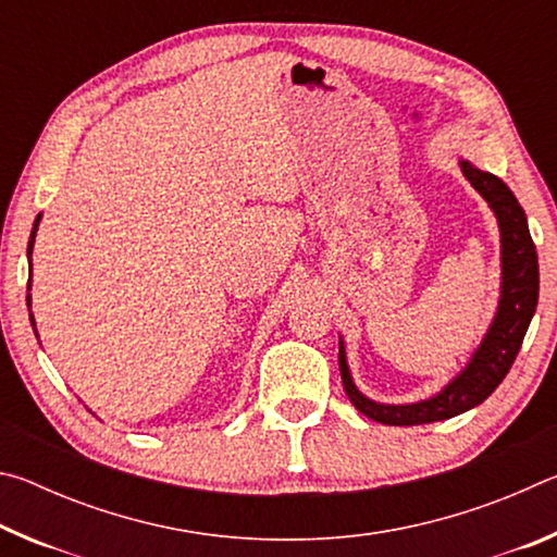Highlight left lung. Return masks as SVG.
Returning <instances> with one entry per match:
<instances>
[{"instance_id": "left-lung-1", "label": "left lung", "mask_w": 557, "mask_h": 557, "mask_svg": "<svg viewBox=\"0 0 557 557\" xmlns=\"http://www.w3.org/2000/svg\"><path fill=\"white\" fill-rule=\"evenodd\" d=\"M461 172L492 206L498 228H502L504 282L498 312L467 369L435 398L412 405H381L358 393L351 373H348L344 344L338 346V369H342L346 395L358 412L375 422H383V425H425V422L455 418V414L484 403L511 371L528 324L533 319L535 305H539V256H535V245L521 203L516 201L511 188L498 176L482 172L469 162H461Z\"/></svg>"}]
</instances>
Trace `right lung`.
<instances>
[{
	"label": "right lung",
	"instance_id": "right-lung-1",
	"mask_svg": "<svg viewBox=\"0 0 557 557\" xmlns=\"http://www.w3.org/2000/svg\"><path fill=\"white\" fill-rule=\"evenodd\" d=\"M41 219V215H39ZM39 219H36V223H34V231H32V238H29V256H32V248H34V238H36V228H39ZM29 301V299H26Z\"/></svg>",
	"mask_w": 557,
	"mask_h": 557
}]
</instances>
